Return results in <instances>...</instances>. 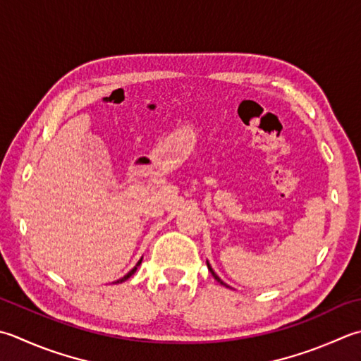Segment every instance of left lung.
<instances>
[{
    "label": "left lung",
    "mask_w": 361,
    "mask_h": 361,
    "mask_svg": "<svg viewBox=\"0 0 361 361\" xmlns=\"http://www.w3.org/2000/svg\"><path fill=\"white\" fill-rule=\"evenodd\" d=\"M207 266H208V269H209V272H211V274H213V277H214V279H216V280L219 281V283H221V285H224V286H227V288H230V286H228L227 283H225V281H222V280H221V277H219V275H217V274H216V272L213 271V267H211V264L208 263V261H207Z\"/></svg>",
    "instance_id": "8db88e82"
}]
</instances>
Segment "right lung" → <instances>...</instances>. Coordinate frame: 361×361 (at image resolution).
Listing matches in <instances>:
<instances>
[{"mask_svg":"<svg viewBox=\"0 0 361 361\" xmlns=\"http://www.w3.org/2000/svg\"><path fill=\"white\" fill-rule=\"evenodd\" d=\"M140 263H142V258H140V259L137 261V264H136V266H134V267H133V269H131V271H130L128 274H126V275H123V277H122V279H118L117 281H114V283H122V281H125V280H128V279L131 277V275H133L134 272H136V271H137V267H139V264H140Z\"/></svg>","mask_w":361,"mask_h":361,"instance_id":"right-lung-1","label":"right lung"}]
</instances>
